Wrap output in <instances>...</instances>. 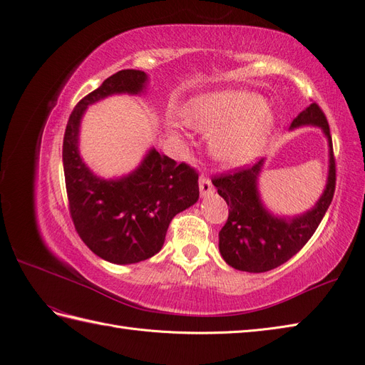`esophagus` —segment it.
Returning <instances> with one entry per match:
<instances>
[{"mask_svg": "<svg viewBox=\"0 0 365 365\" xmlns=\"http://www.w3.org/2000/svg\"><path fill=\"white\" fill-rule=\"evenodd\" d=\"M214 191L215 187L212 185V180L206 178V175H200V194H202V197L214 194Z\"/></svg>", "mask_w": 365, "mask_h": 365, "instance_id": "esophagus-1", "label": "esophagus"}]
</instances>
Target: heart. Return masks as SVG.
I'll use <instances>...</instances> for the list:
<instances>
[{
	"instance_id": "obj_1",
	"label": "heart",
	"mask_w": 365,
	"mask_h": 365,
	"mask_svg": "<svg viewBox=\"0 0 365 365\" xmlns=\"http://www.w3.org/2000/svg\"><path fill=\"white\" fill-rule=\"evenodd\" d=\"M183 118L210 136L214 156L226 163L249 162L259 155L273 128V115L257 93L226 91L187 101Z\"/></svg>"
}]
</instances>
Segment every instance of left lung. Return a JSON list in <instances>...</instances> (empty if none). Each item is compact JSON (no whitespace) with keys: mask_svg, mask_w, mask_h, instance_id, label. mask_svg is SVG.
<instances>
[{"mask_svg":"<svg viewBox=\"0 0 365 365\" xmlns=\"http://www.w3.org/2000/svg\"><path fill=\"white\" fill-rule=\"evenodd\" d=\"M308 124L319 125L329 140L326 190L308 212L294 218H280L268 212L257 192V175L264 159L212 179L218 194L229 206L227 221L218 235L220 253L240 272L264 273L291 259L311 240L332 202L336 183L332 136L326 115L317 103L302 110L292 120L291 128Z\"/></svg>","mask_w":365,"mask_h":365,"instance_id":"8db88e82","label":"left lung"}]
</instances>
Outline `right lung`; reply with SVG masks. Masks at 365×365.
Instances as JSON below:
<instances>
[{"label": "right lung", "instance_id": "obj_1", "mask_svg": "<svg viewBox=\"0 0 365 365\" xmlns=\"http://www.w3.org/2000/svg\"><path fill=\"white\" fill-rule=\"evenodd\" d=\"M147 74L123 69L81 98L69 115L63 136V171L68 209L74 227L91 252L112 264H136L155 256L171 220L198 200V173L151 148L125 178L93 175L78 153V128L89 104L113 93H140Z\"/></svg>", "mask_w": 365, "mask_h": 365}]
</instances>
